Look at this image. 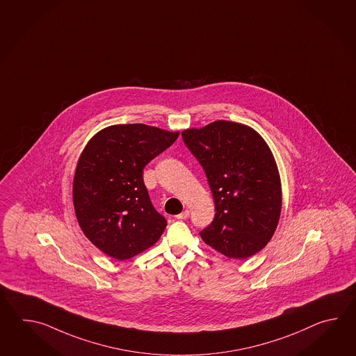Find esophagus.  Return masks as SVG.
<instances>
[{"label":"esophagus","instance_id":"1","mask_svg":"<svg viewBox=\"0 0 356 356\" xmlns=\"http://www.w3.org/2000/svg\"><path fill=\"white\" fill-rule=\"evenodd\" d=\"M188 216H189L188 210H184V211L181 212V213H179V215H177V219L186 220V219H188Z\"/></svg>","mask_w":356,"mask_h":356}]
</instances>
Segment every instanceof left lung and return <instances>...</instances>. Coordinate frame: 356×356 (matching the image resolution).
Segmentation results:
<instances>
[{
	"label": "left lung",
	"instance_id": "8db88e82",
	"mask_svg": "<svg viewBox=\"0 0 356 356\" xmlns=\"http://www.w3.org/2000/svg\"><path fill=\"white\" fill-rule=\"evenodd\" d=\"M181 136L204 168L215 219L200 235L221 254L245 259L271 241L282 207L276 160L256 129L238 122H211Z\"/></svg>",
	"mask_w": 356,
	"mask_h": 356
}]
</instances>
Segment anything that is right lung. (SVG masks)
<instances>
[{"label": "right lung", "mask_w": 356, "mask_h": 356, "mask_svg": "<svg viewBox=\"0 0 356 356\" xmlns=\"http://www.w3.org/2000/svg\"><path fill=\"white\" fill-rule=\"evenodd\" d=\"M179 131L144 123L100 129L77 160L72 201L83 235L104 254L126 261L159 241L167 220L154 209L143 169Z\"/></svg>", "instance_id": "1"}]
</instances>
